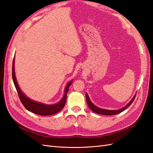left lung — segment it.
Segmentation results:
<instances>
[{
  "instance_id": "obj_1",
  "label": "left lung",
  "mask_w": 153,
  "mask_h": 153,
  "mask_svg": "<svg viewBox=\"0 0 153 153\" xmlns=\"http://www.w3.org/2000/svg\"><path fill=\"white\" fill-rule=\"evenodd\" d=\"M85 96H86V100H87V103L89 107L90 108V109L93 111L94 112L98 114H101V115H116L118 114L119 113L122 112L123 111H124V110H126L128 106H129L131 105V104L133 103V100H135V96H136V94H135V96H133V98L131 99V100L129 101V102L125 106H124L123 108L119 109V110H107V109H103V108H100L98 106H96V105H94L93 103L91 102V101L90 100V98L89 97V95L87 94V93L86 92L85 94Z\"/></svg>"
}]
</instances>
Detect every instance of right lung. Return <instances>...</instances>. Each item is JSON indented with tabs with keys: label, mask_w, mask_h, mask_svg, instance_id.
<instances>
[{
	"label": "right lung",
	"mask_w": 153,
	"mask_h": 153,
	"mask_svg": "<svg viewBox=\"0 0 153 153\" xmlns=\"http://www.w3.org/2000/svg\"><path fill=\"white\" fill-rule=\"evenodd\" d=\"M12 77L14 84L16 87V91L18 94L19 96L20 100L24 106V107L27 110L32 112L34 114H38L40 115H50L56 114L61 111L66 104V97L67 93L69 91V87L72 84L73 80H71L68 84L66 85L64 90V94L62 98L57 103L52 104V105H47L42 103L40 102H38L32 100L28 97H27L24 92L22 91L20 88L18 84V82L15 76V57H14L13 61V67H12Z\"/></svg>",
	"instance_id": "1"
}]
</instances>
